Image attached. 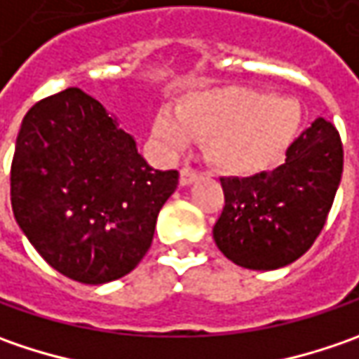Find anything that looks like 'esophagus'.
<instances>
[{"label": "esophagus", "mask_w": 359, "mask_h": 359, "mask_svg": "<svg viewBox=\"0 0 359 359\" xmlns=\"http://www.w3.org/2000/svg\"><path fill=\"white\" fill-rule=\"evenodd\" d=\"M198 180V172L196 170H191V168H182V172H180V184L182 186H191L194 182Z\"/></svg>", "instance_id": "1"}]
</instances>
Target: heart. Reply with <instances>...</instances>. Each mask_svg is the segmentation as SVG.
Masks as SVG:
<instances>
[{
  "label": "heart",
  "instance_id": "obj_1",
  "mask_svg": "<svg viewBox=\"0 0 359 359\" xmlns=\"http://www.w3.org/2000/svg\"><path fill=\"white\" fill-rule=\"evenodd\" d=\"M302 109L290 97L238 86L191 91L175 105V118L159 111L151 131L168 149L187 137L208 142L205 154L217 172L255 175L273 168L296 142Z\"/></svg>",
  "mask_w": 359,
  "mask_h": 359
}]
</instances>
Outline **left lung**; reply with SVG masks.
<instances>
[{
  "label": "left lung",
  "mask_w": 359,
  "mask_h": 359,
  "mask_svg": "<svg viewBox=\"0 0 359 359\" xmlns=\"http://www.w3.org/2000/svg\"><path fill=\"white\" fill-rule=\"evenodd\" d=\"M344 170L338 130L318 118L271 172L222 177L214 226L219 252L248 269H278L306 254L324 228Z\"/></svg>",
  "instance_id": "1"
}]
</instances>
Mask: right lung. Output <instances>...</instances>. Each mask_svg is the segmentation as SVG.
<instances>
[{
  "label": "right lung",
  "mask_w": 359,
  "mask_h": 359,
  "mask_svg": "<svg viewBox=\"0 0 359 359\" xmlns=\"http://www.w3.org/2000/svg\"><path fill=\"white\" fill-rule=\"evenodd\" d=\"M175 170H154L104 105L77 88L25 114L11 161V210L69 280L100 285L135 268L154 240Z\"/></svg>",
  "instance_id": "right-lung-1"
}]
</instances>
